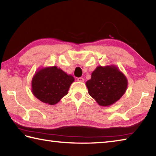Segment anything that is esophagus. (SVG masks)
<instances>
[{"label":"esophagus","instance_id":"esophagus-1","mask_svg":"<svg viewBox=\"0 0 156 156\" xmlns=\"http://www.w3.org/2000/svg\"><path fill=\"white\" fill-rule=\"evenodd\" d=\"M77 80H78V82H80V83H83V82L84 81V79L83 78L80 77V78H77Z\"/></svg>","mask_w":156,"mask_h":156}]
</instances>
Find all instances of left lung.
<instances>
[{
  "mask_svg": "<svg viewBox=\"0 0 156 156\" xmlns=\"http://www.w3.org/2000/svg\"><path fill=\"white\" fill-rule=\"evenodd\" d=\"M128 81L115 65L98 66L87 81L89 94L102 107H108L117 102L127 88Z\"/></svg>",
  "mask_w": 156,
  "mask_h": 156,
  "instance_id": "obj_1",
  "label": "left lung"
}]
</instances>
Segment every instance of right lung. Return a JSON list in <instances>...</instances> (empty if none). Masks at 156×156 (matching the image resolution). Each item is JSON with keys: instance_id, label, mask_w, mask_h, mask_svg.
<instances>
[{"instance_id": "right-lung-1", "label": "right lung", "mask_w": 156, "mask_h": 156, "mask_svg": "<svg viewBox=\"0 0 156 156\" xmlns=\"http://www.w3.org/2000/svg\"><path fill=\"white\" fill-rule=\"evenodd\" d=\"M74 78L56 66L39 69L31 81V91L44 103L54 105L68 93Z\"/></svg>"}]
</instances>
